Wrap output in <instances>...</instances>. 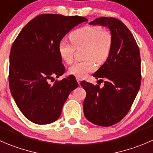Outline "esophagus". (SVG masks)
Instances as JSON below:
<instances>
[{"label":"esophagus","mask_w":153,"mask_h":153,"mask_svg":"<svg viewBox=\"0 0 153 153\" xmlns=\"http://www.w3.org/2000/svg\"><path fill=\"white\" fill-rule=\"evenodd\" d=\"M76 80H77V81H78V84H80V83H81V78H78V77H77V78H76Z\"/></svg>","instance_id":"34e87169"}]
</instances>
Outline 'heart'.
<instances>
[{
	"label": "heart",
	"instance_id": "obj_1",
	"mask_svg": "<svg viewBox=\"0 0 153 153\" xmlns=\"http://www.w3.org/2000/svg\"><path fill=\"white\" fill-rule=\"evenodd\" d=\"M71 43L63 39L59 42L58 52L61 58L68 64L74 60L75 48H85L84 57L86 60L74 63L69 69L71 75L84 78L96 69L95 62L102 64L111 54L113 38L111 33L102 30L99 26H84L70 34Z\"/></svg>",
	"mask_w": 153,
	"mask_h": 153
}]
</instances>
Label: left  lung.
Returning <instances> with one entry per match:
<instances>
[{
    "label": "left lung",
    "instance_id": "left-lung-1",
    "mask_svg": "<svg viewBox=\"0 0 153 153\" xmlns=\"http://www.w3.org/2000/svg\"><path fill=\"white\" fill-rule=\"evenodd\" d=\"M90 25L108 27L113 45L108 58L93 74L96 79H105L104 87L86 81L81 83L87 93L84 114L95 125L111 126L128 114L140 89V51L132 33L119 19L101 17Z\"/></svg>",
    "mask_w": 153,
    "mask_h": 153
}]
</instances>
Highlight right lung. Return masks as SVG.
I'll return each mask as SVG.
<instances>
[{
  "mask_svg": "<svg viewBox=\"0 0 153 153\" xmlns=\"http://www.w3.org/2000/svg\"><path fill=\"white\" fill-rule=\"evenodd\" d=\"M84 22L87 19L78 16L39 15L24 27L12 45L10 91L21 112L33 123L45 125L57 120L69 93L78 87L72 75L53 84L49 81L66 69L58 52L59 42Z\"/></svg>",
  "mask_w": 153,
  "mask_h": 153,
  "instance_id": "1",
  "label": "right lung"
}]
</instances>
